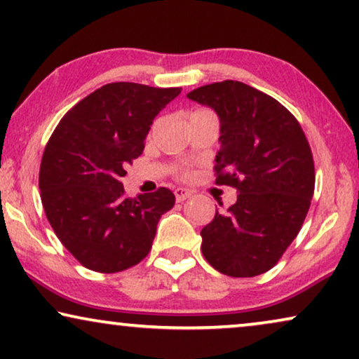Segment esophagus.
<instances>
[{"instance_id": "esophagus-1", "label": "esophagus", "mask_w": 359, "mask_h": 359, "mask_svg": "<svg viewBox=\"0 0 359 359\" xmlns=\"http://www.w3.org/2000/svg\"><path fill=\"white\" fill-rule=\"evenodd\" d=\"M175 200L177 202H184V200H187V198H190L192 197V192H190V190H187V189H175Z\"/></svg>"}]
</instances>
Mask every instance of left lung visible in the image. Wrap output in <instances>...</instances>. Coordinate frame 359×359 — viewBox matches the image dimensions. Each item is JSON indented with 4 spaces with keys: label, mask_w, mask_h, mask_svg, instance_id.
Listing matches in <instances>:
<instances>
[{
    "label": "left lung",
    "mask_w": 359,
    "mask_h": 359,
    "mask_svg": "<svg viewBox=\"0 0 359 359\" xmlns=\"http://www.w3.org/2000/svg\"><path fill=\"white\" fill-rule=\"evenodd\" d=\"M187 97L217 111L215 182L240 192L200 231L205 259L222 274L259 276L277 264L307 217L315 189L307 137L287 108L243 82L203 85Z\"/></svg>",
    "instance_id": "obj_1"
}]
</instances>
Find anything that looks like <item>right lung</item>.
I'll use <instances>...</instances> for the list:
<instances>
[{
  "mask_svg": "<svg viewBox=\"0 0 359 359\" xmlns=\"http://www.w3.org/2000/svg\"><path fill=\"white\" fill-rule=\"evenodd\" d=\"M182 88L114 82L65 113L42 154L41 200L62 245L97 272L136 266L175 197L161 187L130 198L124 167L142 154L151 124Z\"/></svg>",
  "mask_w": 359,
  "mask_h": 359,
  "instance_id": "add662e5",
  "label": "right lung"
}]
</instances>
